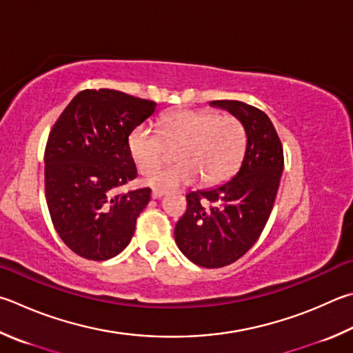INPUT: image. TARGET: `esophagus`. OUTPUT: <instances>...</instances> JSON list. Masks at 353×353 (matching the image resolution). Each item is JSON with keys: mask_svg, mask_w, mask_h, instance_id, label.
<instances>
[{"mask_svg": "<svg viewBox=\"0 0 353 353\" xmlns=\"http://www.w3.org/2000/svg\"><path fill=\"white\" fill-rule=\"evenodd\" d=\"M163 194H165L163 190H152V193H151L152 199H160Z\"/></svg>", "mask_w": 353, "mask_h": 353, "instance_id": "esophagus-1", "label": "esophagus"}]
</instances>
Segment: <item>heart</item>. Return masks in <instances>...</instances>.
Masks as SVG:
<instances>
[{"instance_id": "heart-1", "label": "heart", "mask_w": 353, "mask_h": 353, "mask_svg": "<svg viewBox=\"0 0 353 353\" xmlns=\"http://www.w3.org/2000/svg\"><path fill=\"white\" fill-rule=\"evenodd\" d=\"M181 145L176 160L181 163L156 172L148 183L172 188L196 182L205 185L228 181L242 162L247 137L243 125L233 114L179 110L160 120L159 132L146 125L128 136V150L142 174H152L168 156V148Z\"/></svg>"}]
</instances>
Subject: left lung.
<instances>
[{"instance_id":"obj_1","label":"left lung","mask_w":353,"mask_h":353,"mask_svg":"<svg viewBox=\"0 0 353 353\" xmlns=\"http://www.w3.org/2000/svg\"><path fill=\"white\" fill-rule=\"evenodd\" d=\"M241 120L247 134L239 171L228 182L187 194V211L177 221V247L196 265L221 268L242 258L259 239L273 210L284 151L272 120L238 100H216Z\"/></svg>"}]
</instances>
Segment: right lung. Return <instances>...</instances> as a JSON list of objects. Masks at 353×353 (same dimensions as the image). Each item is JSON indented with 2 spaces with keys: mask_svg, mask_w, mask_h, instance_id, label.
Masks as SVG:
<instances>
[{
  "mask_svg": "<svg viewBox=\"0 0 353 353\" xmlns=\"http://www.w3.org/2000/svg\"><path fill=\"white\" fill-rule=\"evenodd\" d=\"M156 101L114 89H85L60 114L44 150V190L61 241L81 258L106 261L123 252L150 188L115 193L137 177L128 136Z\"/></svg>",
  "mask_w": 353,
  "mask_h": 353,
  "instance_id": "1",
  "label": "right lung"
}]
</instances>
